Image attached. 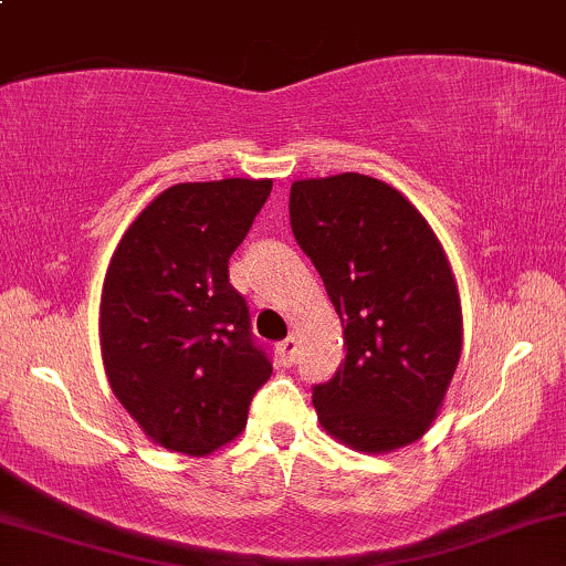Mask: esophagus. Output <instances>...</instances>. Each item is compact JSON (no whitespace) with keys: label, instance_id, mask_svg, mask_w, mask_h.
Wrapping results in <instances>:
<instances>
[{"label":"esophagus","instance_id":"esophagus-1","mask_svg":"<svg viewBox=\"0 0 566 566\" xmlns=\"http://www.w3.org/2000/svg\"><path fill=\"white\" fill-rule=\"evenodd\" d=\"M279 358H282L284 366L295 364V358H297V339L295 337L290 335L287 339H282V343H279Z\"/></svg>","mask_w":566,"mask_h":566}]
</instances>
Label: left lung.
Wrapping results in <instances>:
<instances>
[{
	"label": "left lung",
	"mask_w": 566,
	"mask_h": 566,
	"mask_svg": "<svg viewBox=\"0 0 566 566\" xmlns=\"http://www.w3.org/2000/svg\"><path fill=\"white\" fill-rule=\"evenodd\" d=\"M290 223L348 348L335 377L313 387L318 421L364 453L419 440L438 417L464 332L440 240L398 189L364 174L292 184Z\"/></svg>",
	"instance_id": "obj_1"
}]
</instances>
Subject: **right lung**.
I'll return each mask as SVG.
<instances>
[{
    "label": "right lung",
    "mask_w": 566,
    "mask_h": 566,
    "mask_svg": "<svg viewBox=\"0 0 566 566\" xmlns=\"http://www.w3.org/2000/svg\"><path fill=\"white\" fill-rule=\"evenodd\" d=\"M271 179L176 184L126 229L107 265L99 343L107 382L149 440L208 455L248 424L271 358L250 332L229 258Z\"/></svg>",
    "instance_id": "right-lung-1"
}]
</instances>
